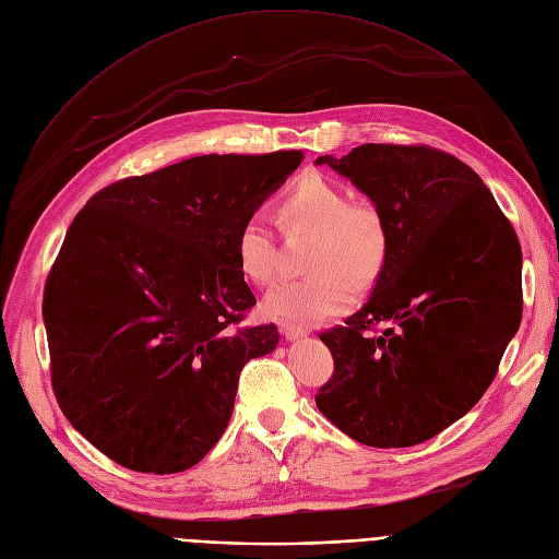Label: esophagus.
Returning a JSON list of instances; mask_svg holds the SVG:
<instances>
[{
    "mask_svg": "<svg viewBox=\"0 0 559 559\" xmlns=\"http://www.w3.org/2000/svg\"><path fill=\"white\" fill-rule=\"evenodd\" d=\"M281 333L287 342H297L301 337H306V331L299 326H292V324H281Z\"/></svg>",
    "mask_w": 559,
    "mask_h": 559,
    "instance_id": "esophagus-1",
    "label": "esophagus"
}]
</instances>
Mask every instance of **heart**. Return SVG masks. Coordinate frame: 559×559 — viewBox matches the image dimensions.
Returning a JSON list of instances; mask_svg holds the SVG:
<instances>
[{"label": "heart", "mask_w": 559, "mask_h": 559, "mask_svg": "<svg viewBox=\"0 0 559 559\" xmlns=\"http://www.w3.org/2000/svg\"><path fill=\"white\" fill-rule=\"evenodd\" d=\"M283 233H314L308 253L312 276L274 287L262 308L270 317L297 326L344 314L356 304V283H371L388 258V226L383 213L367 199L350 192L324 174H306L276 201ZM240 272L260 287L281 274V251L270 224L247 217L235 238Z\"/></svg>", "instance_id": "1"}]
</instances>
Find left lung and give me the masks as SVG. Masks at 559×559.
Listing matches in <instances>:
<instances>
[{
  "label": "left lung",
  "mask_w": 559,
  "mask_h": 559,
  "mask_svg": "<svg viewBox=\"0 0 559 559\" xmlns=\"http://www.w3.org/2000/svg\"><path fill=\"white\" fill-rule=\"evenodd\" d=\"M324 163L383 213L388 258L371 299L319 335L335 371L314 403L360 444L415 447L480 401L519 331L516 233L480 176L430 146L369 142Z\"/></svg>",
  "instance_id": "obj_1"
}]
</instances>
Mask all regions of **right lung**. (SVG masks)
Wrapping results in <instances>:
<instances>
[{
  "mask_svg": "<svg viewBox=\"0 0 559 559\" xmlns=\"http://www.w3.org/2000/svg\"><path fill=\"white\" fill-rule=\"evenodd\" d=\"M301 160L188 158L99 190L74 217L45 283L51 388L112 462L179 474L224 435L242 367L278 344L274 324L238 326L255 297L235 238Z\"/></svg>",
  "mask_w": 559,
  "mask_h": 559,
  "instance_id": "1",
  "label": "right lung"
}]
</instances>
